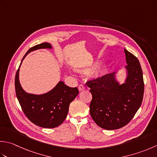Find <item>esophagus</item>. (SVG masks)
Wrapping results in <instances>:
<instances>
[{
	"mask_svg": "<svg viewBox=\"0 0 157 157\" xmlns=\"http://www.w3.org/2000/svg\"><path fill=\"white\" fill-rule=\"evenodd\" d=\"M78 89H79V91H82L85 89V86L83 84H79V86H78Z\"/></svg>",
	"mask_w": 157,
	"mask_h": 157,
	"instance_id": "34e87169",
	"label": "esophagus"
}]
</instances>
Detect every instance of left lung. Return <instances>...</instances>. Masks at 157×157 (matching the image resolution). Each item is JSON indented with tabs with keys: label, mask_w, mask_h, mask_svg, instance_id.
<instances>
[{
	"label": "left lung",
	"mask_w": 157,
	"mask_h": 157,
	"mask_svg": "<svg viewBox=\"0 0 157 157\" xmlns=\"http://www.w3.org/2000/svg\"><path fill=\"white\" fill-rule=\"evenodd\" d=\"M127 75L120 84L116 73H108L86 82L93 96L90 113L98 126L115 130L127 125L142 103L144 84L139 60L124 49Z\"/></svg>",
	"instance_id": "1"
}]
</instances>
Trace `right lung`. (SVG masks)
<instances>
[{"label": "right lung", "mask_w": 157, "mask_h": 157, "mask_svg": "<svg viewBox=\"0 0 157 157\" xmlns=\"http://www.w3.org/2000/svg\"><path fill=\"white\" fill-rule=\"evenodd\" d=\"M51 49L49 43L36 45L30 48L23 57L30 52L39 49ZM15 78V93L24 114L33 123L43 128H55L65 120L71 102L77 97L79 90L77 87L71 88L60 81L52 90L43 94L27 93L21 88L19 81L20 67Z\"/></svg>", "instance_id": "1"}]
</instances>
